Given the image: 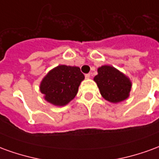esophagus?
Masks as SVG:
<instances>
[{
	"instance_id": "esophagus-1",
	"label": "esophagus",
	"mask_w": 159,
	"mask_h": 159,
	"mask_svg": "<svg viewBox=\"0 0 159 159\" xmlns=\"http://www.w3.org/2000/svg\"><path fill=\"white\" fill-rule=\"evenodd\" d=\"M85 77H86L87 79H89L90 77H91V75H90L89 73V74H86V75H85Z\"/></svg>"
}]
</instances>
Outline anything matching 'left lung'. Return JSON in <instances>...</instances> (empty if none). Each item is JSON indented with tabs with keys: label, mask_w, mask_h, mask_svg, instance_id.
<instances>
[{
	"label": "left lung",
	"mask_w": 159,
	"mask_h": 159,
	"mask_svg": "<svg viewBox=\"0 0 159 159\" xmlns=\"http://www.w3.org/2000/svg\"><path fill=\"white\" fill-rule=\"evenodd\" d=\"M93 77L104 99L111 103H119L129 97L132 82L129 76L111 66H100Z\"/></svg>",
	"instance_id": "obj_1"
}]
</instances>
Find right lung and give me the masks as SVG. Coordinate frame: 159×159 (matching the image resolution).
<instances>
[{
	"label": "right lung",
	"mask_w": 159,
	"mask_h": 159,
	"mask_svg": "<svg viewBox=\"0 0 159 159\" xmlns=\"http://www.w3.org/2000/svg\"><path fill=\"white\" fill-rule=\"evenodd\" d=\"M84 78L79 67L59 65L42 78L40 91L48 103L55 107H64L76 97Z\"/></svg>",
	"instance_id": "obj_1"
}]
</instances>
